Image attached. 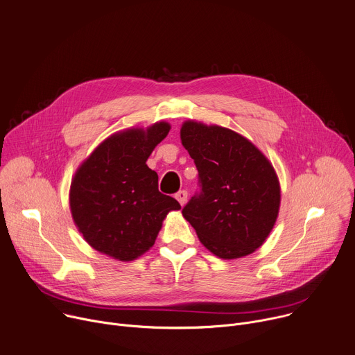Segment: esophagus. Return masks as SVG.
<instances>
[{"label": "esophagus", "instance_id": "1", "mask_svg": "<svg viewBox=\"0 0 355 355\" xmlns=\"http://www.w3.org/2000/svg\"><path fill=\"white\" fill-rule=\"evenodd\" d=\"M175 198L178 200V202H180L181 205H184V204L187 202V198H188V192H187L185 189H182V191H178L177 194H175Z\"/></svg>", "mask_w": 355, "mask_h": 355}]
</instances>
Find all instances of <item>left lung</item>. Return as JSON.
Here are the masks:
<instances>
[{
    "mask_svg": "<svg viewBox=\"0 0 355 355\" xmlns=\"http://www.w3.org/2000/svg\"><path fill=\"white\" fill-rule=\"evenodd\" d=\"M181 141L198 170L200 191L182 208L202 245L222 259L259 248L280 205L269 159L249 140L219 125L185 121Z\"/></svg>",
    "mask_w": 355,
    "mask_h": 355,
    "instance_id": "1",
    "label": "left lung"
}]
</instances>
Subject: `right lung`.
Instances as JSON below:
<instances>
[{
	"label": "right lung",
	"mask_w": 355,
	"mask_h": 355,
	"mask_svg": "<svg viewBox=\"0 0 355 355\" xmlns=\"http://www.w3.org/2000/svg\"><path fill=\"white\" fill-rule=\"evenodd\" d=\"M170 132L159 121L147 130L113 135L80 166L71 185V211L86 242L119 261L148 250L161 223L178 201L158 191V175L146 161Z\"/></svg>",
	"instance_id": "1"
}]
</instances>
